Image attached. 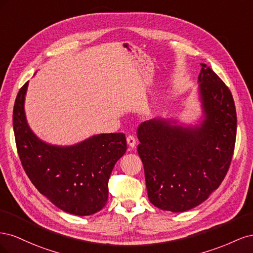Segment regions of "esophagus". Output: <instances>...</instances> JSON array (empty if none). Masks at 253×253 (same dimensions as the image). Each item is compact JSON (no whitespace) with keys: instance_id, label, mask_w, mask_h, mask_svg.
<instances>
[{"instance_id":"1","label":"esophagus","mask_w":253,"mask_h":253,"mask_svg":"<svg viewBox=\"0 0 253 253\" xmlns=\"http://www.w3.org/2000/svg\"><path fill=\"white\" fill-rule=\"evenodd\" d=\"M126 142H127V144L129 145V148H135V145H136V139H135V137L134 136H132V135H128L127 137H126Z\"/></svg>"}]
</instances>
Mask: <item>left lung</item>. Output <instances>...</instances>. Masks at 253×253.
Returning a JSON list of instances; mask_svg holds the SVG:
<instances>
[{
    "mask_svg": "<svg viewBox=\"0 0 253 253\" xmlns=\"http://www.w3.org/2000/svg\"><path fill=\"white\" fill-rule=\"evenodd\" d=\"M201 65L198 125L157 118L137 128L149 200L162 210L183 212L201 205L219 187L231 164L236 137L233 97L209 66Z\"/></svg>",
    "mask_w": 253,
    "mask_h": 253,
    "instance_id": "obj_1",
    "label": "left lung"
}]
</instances>
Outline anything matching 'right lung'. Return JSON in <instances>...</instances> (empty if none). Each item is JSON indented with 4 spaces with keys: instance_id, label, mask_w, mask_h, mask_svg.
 I'll list each match as a JSON object with an SVG mask.
<instances>
[{
    "instance_id": "obj_1",
    "label": "right lung",
    "mask_w": 253,
    "mask_h": 253,
    "mask_svg": "<svg viewBox=\"0 0 253 253\" xmlns=\"http://www.w3.org/2000/svg\"><path fill=\"white\" fill-rule=\"evenodd\" d=\"M28 82L13 106V131L23 168L38 191L64 212L91 215L108 202L113 168L126 151L124 133L98 134L73 145L41 140L27 124L24 103Z\"/></svg>"
}]
</instances>
